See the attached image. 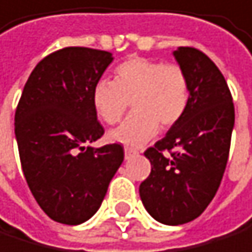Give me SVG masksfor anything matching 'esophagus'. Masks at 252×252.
I'll return each mask as SVG.
<instances>
[{"label":"esophagus","mask_w":252,"mask_h":252,"mask_svg":"<svg viewBox=\"0 0 252 252\" xmlns=\"http://www.w3.org/2000/svg\"><path fill=\"white\" fill-rule=\"evenodd\" d=\"M138 151L134 149V148H125V158L129 160V158H132L134 156H137Z\"/></svg>","instance_id":"obj_1"}]
</instances>
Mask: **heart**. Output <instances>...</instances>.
I'll use <instances>...</instances> for the list:
<instances>
[{
    "mask_svg": "<svg viewBox=\"0 0 252 252\" xmlns=\"http://www.w3.org/2000/svg\"><path fill=\"white\" fill-rule=\"evenodd\" d=\"M132 106L130 114L107 138L126 148H138L156 137L158 125L179 123L189 104V81L177 64L132 57L114 69L112 81L100 80L92 89V107L101 122L115 125Z\"/></svg>",
    "mask_w": 252,
    "mask_h": 252,
    "instance_id": "1",
    "label": "heart"
}]
</instances>
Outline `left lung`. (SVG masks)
I'll use <instances>...</instances> for the list:
<instances>
[{
	"instance_id": "1",
	"label": "left lung",
	"mask_w": 252,
	"mask_h": 252,
	"mask_svg": "<svg viewBox=\"0 0 252 252\" xmlns=\"http://www.w3.org/2000/svg\"><path fill=\"white\" fill-rule=\"evenodd\" d=\"M174 58L189 81V104L179 123L145 152L151 174L140 185L148 213L163 225L197 219L223 177L234 129V104L225 77L203 52L179 47Z\"/></svg>"
}]
</instances>
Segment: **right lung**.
Here are the masks:
<instances>
[{"label":"right lung","mask_w":252,"mask_h":252,"mask_svg":"<svg viewBox=\"0 0 252 252\" xmlns=\"http://www.w3.org/2000/svg\"><path fill=\"white\" fill-rule=\"evenodd\" d=\"M112 60L111 52L89 47L57 50L32 70L16 107L15 138L26 182L58 223L89 220L125 158L117 143L92 146L104 134L92 89Z\"/></svg>","instance_id":"1"}]
</instances>
